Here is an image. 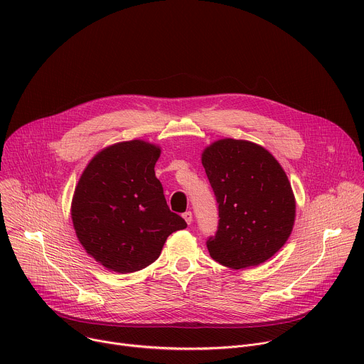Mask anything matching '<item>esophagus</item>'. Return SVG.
<instances>
[{
  "instance_id": "obj_1",
  "label": "esophagus",
  "mask_w": 364,
  "mask_h": 364,
  "mask_svg": "<svg viewBox=\"0 0 364 364\" xmlns=\"http://www.w3.org/2000/svg\"><path fill=\"white\" fill-rule=\"evenodd\" d=\"M183 219L186 220V223H187V225H191V222H193V213H191V212H186V213H183Z\"/></svg>"
}]
</instances>
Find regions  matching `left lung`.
Here are the masks:
<instances>
[{
  "label": "left lung",
  "mask_w": 364,
  "mask_h": 364,
  "mask_svg": "<svg viewBox=\"0 0 364 364\" xmlns=\"http://www.w3.org/2000/svg\"><path fill=\"white\" fill-rule=\"evenodd\" d=\"M216 200L219 228L207 240L216 262L232 269L257 267L288 240L295 222L291 183L264 146L223 138L201 154Z\"/></svg>",
  "instance_id": "left-lung-1"
}]
</instances>
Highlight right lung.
Here are the masks:
<instances>
[{"label":"right lung","instance_id":"add662e5","mask_svg":"<svg viewBox=\"0 0 364 364\" xmlns=\"http://www.w3.org/2000/svg\"><path fill=\"white\" fill-rule=\"evenodd\" d=\"M161 148L132 139L100 149L83 170L72 198L76 236L96 262L131 274L157 261L167 237L187 228L166 201L155 163Z\"/></svg>","mask_w":364,"mask_h":364}]
</instances>
